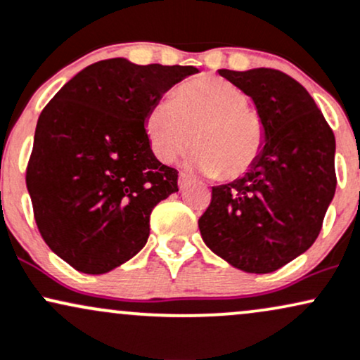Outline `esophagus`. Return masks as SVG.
I'll return each instance as SVG.
<instances>
[{"instance_id":"34e87169","label":"esophagus","mask_w":360,"mask_h":360,"mask_svg":"<svg viewBox=\"0 0 360 360\" xmlns=\"http://www.w3.org/2000/svg\"><path fill=\"white\" fill-rule=\"evenodd\" d=\"M188 176L187 175H185V173H180V175H179V187L181 188V190H184L185 187H187V185H188Z\"/></svg>"}]
</instances>
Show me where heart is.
<instances>
[{
    "label": "heart",
    "mask_w": 360,
    "mask_h": 360,
    "mask_svg": "<svg viewBox=\"0 0 360 360\" xmlns=\"http://www.w3.org/2000/svg\"><path fill=\"white\" fill-rule=\"evenodd\" d=\"M145 128L156 158L179 160L197 146L192 167L207 176L234 180L255 167L264 146V124L249 109L243 89L221 77L184 84L146 114Z\"/></svg>",
    "instance_id": "1"
}]
</instances>
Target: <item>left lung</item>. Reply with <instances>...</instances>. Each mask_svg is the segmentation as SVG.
<instances>
[{
    "instance_id": "8db88e82",
    "label": "left lung",
    "mask_w": 360,
    "mask_h": 360,
    "mask_svg": "<svg viewBox=\"0 0 360 360\" xmlns=\"http://www.w3.org/2000/svg\"><path fill=\"white\" fill-rule=\"evenodd\" d=\"M219 74L252 99L264 146L243 179L212 187L202 239L246 273H271L319 238L337 187L335 136L302 84L274 69Z\"/></svg>"
}]
</instances>
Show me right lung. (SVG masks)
<instances>
[{
    "label": "right lung",
    "mask_w": 360,
    "mask_h": 360,
    "mask_svg": "<svg viewBox=\"0 0 360 360\" xmlns=\"http://www.w3.org/2000/svg\"><path fill=\"white\" fill-rule=\"evenodd\" d=\"M192 65L92 63L38 117L27 187L41 238L80 273L103 274L141 251L150 214L179 192V172L156 160L145 121Z\"/></svg>",
    "instance_id": "obj_1"
}]
</instances>
